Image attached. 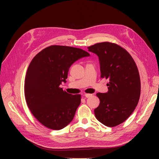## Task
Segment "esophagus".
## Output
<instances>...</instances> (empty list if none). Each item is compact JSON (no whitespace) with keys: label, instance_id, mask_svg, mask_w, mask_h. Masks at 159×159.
Returning <instances> with one entry per match:
<instances>
[{"label":"esophagus","instance_id":"esophagus-1","mask_svg":"<svg viewBox=\"0 0 159 159\" xmlns=\"http://www.w3.org/2000/svg\"><path fill=\"white\" fill-rule=\"evenodd\" d=\"M84 96H85V98H90V97H91V96H92V94H91V93H85Z\"/></svg>","mask_w":159,"mask_h":159}]
</instances>
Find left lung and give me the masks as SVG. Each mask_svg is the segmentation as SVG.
<instances>
[{"label": "left lung", "instance_id": "obj_1", "mask_svg": "<svg viewBox=\"0 0 159 159\" xmlns=\"http://www.w3.org/2000/svg\"><path fill=\"white\" fill-rule=\"evenodd\" d=\"M99 57L101 77L109 80L107 93H98L95 117L107 127L122 123L132 114L141 94V81L135 62L117 44L102 42L88 48Z\"/></svg>", "mask_w": 159, "mask_h": 159}]
</instances>
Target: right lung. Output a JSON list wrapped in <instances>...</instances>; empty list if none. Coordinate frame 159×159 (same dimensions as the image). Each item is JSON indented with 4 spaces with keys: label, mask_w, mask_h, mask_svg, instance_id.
Here are the masks:
<instances>
[{
    "label": "right lung",
    "mask_w": 159,
    "mask_h": 159,
    "mask_svg": "<svg viewBox=\"0 0 159 159\" xmlns=\"http://www.w3.org/2000/svg\"><path fill=\"white\" fill-rule=\"evenodd\" d=\"M74 47L51 46L34 57L28 66L25 95L28 108L45 127L60 130L73 120L81 103V95L64 91L69 69L74 62L89 56Z\"/></svg>",
    "instance_id": "1"
}]
</instances>
